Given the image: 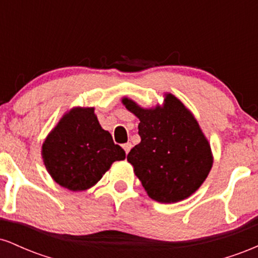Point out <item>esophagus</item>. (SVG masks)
Wrapping results in <instances>:
<instances>
[{
	"label": "esophagus",
	"instance_id": "obj_1",
	"mask_svg": "<svg viewBox=\"0 0 258 258\" xmlns=\"http://www.w3.org/2000/svg\"><path fill=\"white\" fill-rule=\"evenodd\" d=\"M122 148H123V150L126 152V154H128L130 150H131V148H132V144L131 143H126V144H123Z\"/></svg>",
	"mask_w": 258,
	"mask_h": 258
}]
</instances>
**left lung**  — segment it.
Here are the masks:
<instances>
[{
  "mask_svg": "<svg viewBox=\"0 0 258 258\" xmlns=\"http://www.w3.org/2000/svg\"><path fill=\"white\" fill-rule=\"evenodd\" d=\"M121 102L139 119L141 143L132 148L127 161L149 198L173 204L190 197L214 164L211 147L193 112L172 93H165L162 105L154 108H142L127 97Z\"/></svg>",
  "mask_w": 258,
  "mask_h": 258,
  "instance_id": "1",
  "label": "left lung"
}]
</instances>
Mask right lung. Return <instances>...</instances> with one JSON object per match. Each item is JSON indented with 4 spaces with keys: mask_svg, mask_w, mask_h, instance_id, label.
Returning a JSON list of instances; mask_svg holds the SVG:
<instances>
[{
    "mask_svg": "<svg viewBox=\"0 0 258 258\" xmlns=\"http://www.w3.org/2000/svg\"><path fill=\"white\" fill-rule=\"evenodd\" d=\"M41 155L52 179L73 191L90 189L112 162L126 158L125 150L102 128L94 108L81 106L61 116L44 139Z\"/></svg>",
    "mask_w": 258,
    "mask_h": 258,
    "instance_id": "obj_1",
    "label": "right lung"
}]
</instances>
